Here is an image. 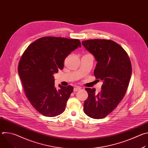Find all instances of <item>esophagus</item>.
I'll list each match as a JSON object with an SVG mask.
<instances>
[{
	"label": "esophagus",
	"instance_id": "34e87169",
	"mask_svg": "<svg viewBox=\"0 0 148 148\" xmlns=\"http://www.w3.org/2000/svg\"><path fill=\"white\" fill-rule=\"evenodd\" d=\"M80 90H81V88L79 87H75L74 88V92H77V91H79Z\"/></svg>",
	"mask_w": 148,
	"mask_h": 148
}]
</instances>
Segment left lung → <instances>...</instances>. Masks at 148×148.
I'll list each match as a JSON object with an SVG mask.
<instances>
[{
  "label": "left lung",
  "instance_id": "obj_1",
  "mask_svg": "<svg viewBox=\"0 0 148 148\" xmlns=\"http://www.w3.org/2000/svg\"><path fill=\"white\" fill-rule=\"evenodd\" d=\"M82 44L98 62L94 70L97 80H102L101 91L86 88L88 97L84 101V111L89 117H106L118 106L127 91L132 74L130 57L125 50L111 40L93 39Z\"/></svg>",
  "mask_w": 148,
  "mask_h": 148
}]
</instances>
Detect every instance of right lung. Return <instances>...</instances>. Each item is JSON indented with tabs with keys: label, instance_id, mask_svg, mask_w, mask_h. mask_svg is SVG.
<instances>
[{
	"label": "right lung",
	"instance_id": "1",
	"mask_svg": "<svg viewBox=\"0 0 148 148\" xmlns=\"http://www.w3.org/2000/svg\"><path fill=\"white\" fill-rule=\"evenodd\" d=\"M78 47V39L43 37L30 44L21 57L18 73L25 92L43 115L53 117L64 111L73 87L59 85L57 90L53 74L63 69L66 58Z\"/></svg>",
	"mask_w": 148,
	"mask_h": 148
}]
</instances>
